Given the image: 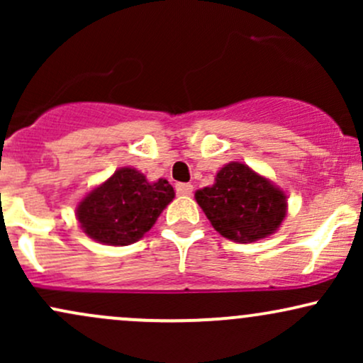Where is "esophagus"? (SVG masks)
Masks as SVG:
<instances>
[{
    "mask_svg": "<svg viewBox=\"0 0 363 363\" xmlns=\"http://www.w3.org/2000/svg\"><path fill=\"white\" fill-rule=\"evenodd\" d=\"M176 191H177V194H181V196H189L191 193H193V186L187 184V182H179V184H176Z\"/></svg>",
    "mask_w": 363,
    "mask_h": 363,
    "instance_id": "1",
    "label": "esophagus"
}]
</instances>
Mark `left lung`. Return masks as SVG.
Wrapping results in <instances>:
<instances>
[{"label": "left lung", "mask_w": 363, "mask_h": 363, "mask_svg": "<svg viewBox=\"0 0 363 363\" xmlns=\"http://www.w3.org/2000/svg\"><path fill=\"white\" fill-rule=\"evenodd\" d=\"M194 196L215 230L240 244L274 234L286 215V194L240 162L220 169L215 184Z\"/></svg>", "instance_id": "1"}]
</instances>
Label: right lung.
Segmentation results:
<instances>
[{"label":"right lung","mask_w":363,"mask_h":363,"mask_svg":"<svg viewBox=\"0 0 363 363\" xmlns=\"http://www.w3.org/2000/svg\"><path fill=\"white\" fill-rule=\"evenodd\" d=\"M167 179L148 182L140 170L123 167L78 203L77 218L90 239L106 245L140 240L174 199Z\"/></svg>","instance_id":"right-lung-1"}]
</instances>
